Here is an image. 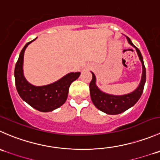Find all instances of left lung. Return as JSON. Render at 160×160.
I'll return each mask as SVG.
<instances>
[{"mask_svg":"<svg viewBox=\"0 0 160 160\" xmlns=\"http://www.w3.org/2000/svg\"><path fill=\"white\" fill-rule=\"evenodd\" d=\"M128 41L131 45L135 48L139 58L142 63V68H143L142 81H141L138 88L135 91L128 94L119 96L105 94V93L101 91L96 86L95 76L92 72L93 77L89 85L91 100H92L93 104L96 108H98L101 111L107 113V114L116 115L125 112L128 108L135 105L136 102L139 100V98L142 96V92H143L145 80H146V69H145V65H144L143 58H142V55L139 49L132 44L129 37H128Z\"/></svg>","mask_w":160,"mask_h":160,"instance_id":"8db88e82","label":"left lung"}]
</instances>
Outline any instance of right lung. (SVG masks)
I'll use <instances>...</instances> for the list:
<instances>
[{"mask_svg":"<svg viewBox=\"0 0 160 160\" xmlns=\"http://www.w3.org/2000/svg\"><path fill=\"white\" fill-rule=\"evenodd\" d=\"M35 40V39H34ZM28 42L20 52L15 67V80L17 91L23 101L41 112H51L59 108L67 99L72 82L80 77V72H70L58 81L46 86L36 87L28 83L22 72L23 56L26 47L34 41Z\"/></svg>","mask_w":160,"mask_h":160,"instance_id":"right-lung-1","label":"right lung"}]
</instances>
